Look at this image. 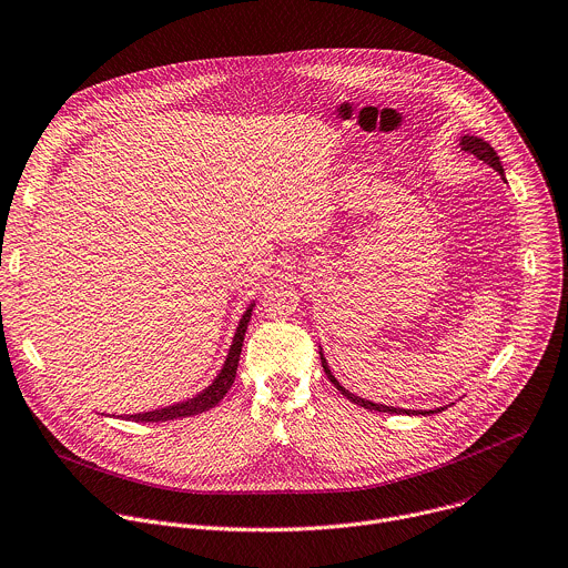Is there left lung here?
Returning <instances> with one entry per match:
<instances>
[{
  "mask_svg": "<svg viewBox=\"0 0 568 568\" xmlns=\"http://www.w3.org/2000/svg\"><path fill=\"white\" fill-rule=\"evenodd\" d=\"M459 144H462V149L464 151H468V153H473L475 158H479V160H484L488 166H493L495 171H499V175L504 178V169H501V162H499V155L495 153V149L488 144V142H484L481 138H475V135H464L462 140H459ZM506 180V178H504ZM321 363H323V369H325V374H327V379L336 386V390H341V395L343 397H347L352 404H356V406H363V408H367V410H379V413H390V415H399V413H406V415H435V413H442L439 408L437 410H402V408H393V406H382V404H372V402H365V399H361V397H354L352 393H347L336 379H334V374L329 372V367H327V361L323 358V354H321Z\"/></svg>",
  "mask_w": 568,
  "mask_h": 568,
  "instance_id": "left-lung-1",
  "label": "left lung"
}]
</instances>
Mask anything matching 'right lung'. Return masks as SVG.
Listing matches in <instances>:
<instances>
[{
  "instance_id": "add662e5",
  "label": "right lung",
  "mask_w": 568,
  "mask_h": 568,
  "mask_svg": "<svg viewBox=\"0 0 568 568\" xmlns=\"http://www.w3.org/2000/svg\"><path fill=\"white\" fill-rule=\"evenodd\" d=\"M254 307V305H252ZM252 307H247V312L243 314L241 323H239V329L234 334V343L230 347V354H227V361L221 369V374L214 379V384L210 388H205L201 395H196L194 399H186L182 404H173V406H166V408H160V410H151V413H142V415H126L129 422H142V424H151V422H171V419H182V417H192V415H199V413H205L210 408H214L225 395L227 390L232 388L234 379H236V369H239V361H241V349H243V338H245V332H247V323H250V316H252Z\"/></svg>"
}]
</instances>
